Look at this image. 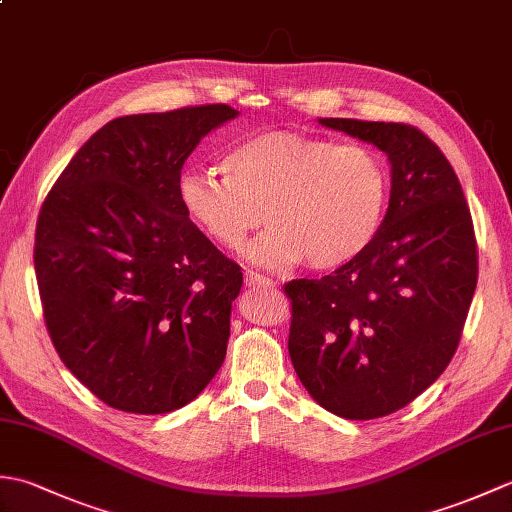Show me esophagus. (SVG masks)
<instances>
[{
	"mask_svg": "<svg viewBox=\"0 0 512 512\" xmlns=\"http://www.w3.org/2000/svg\"><path fill=\"white\" fill-rule=\"evenodd\" d=\"M244 284L248 288H266V286H273V279L259 275V273H255V270H246Z\"/></svg>",
	"mask_w": 512,
	"mask_h": 512,
	"instance_id": "obj_1",
	"label": "esophagus"
}]
</instances>
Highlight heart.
<instances>
[{
    "mask_svg": "<svg viewBox=\"0 0 512 512\" xmlns=\"http://www.w3.org/2000/svg\"><path fill=\"white\" fill-rule=\"evenodd\" d=\"M222 171L224 178L184 171L180 204L228 250L242 248L266 220L270 228L248 248L257 264L306 259L308 268L328 273L363 255L383 224L389 171L383 156L361 143L275 129L233 147Z\"/></svg>",
    "mask_w": 512,
    "mask_h": 512,
    "instance_id": "b5f03b06",
    "label": "heart"
}]
</instances>
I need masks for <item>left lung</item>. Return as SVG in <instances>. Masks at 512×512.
Here are the masks:
<instances>
[{
	"label": "left lung",
	"instance_id": "obj_1",
	"mask_svg": "<svg viewBox=\"0 0 512 512\" xmlns=\"http://www.w3.org/2000/svg\"><path fill=\"white\" fill-rule=\"evenodd\" d=\"M319 123L385 151L389 209L363 255L284 286L288 352L308 394L347 420L407 407L458 350L477 286V242L451 162L418 127L356 118Z\"/></svg>",
	"mask_w": 512,
	"mask_h": 512
}]
</instances>
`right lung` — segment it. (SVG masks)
I'll list each match as a JSON object with an SVG mask.
<instances>
[{"instance_id": "obj_1", "label": "right lung", "mask_w": 512, "mask_h": 512, "mask_svg": "<svg viewBox=\"0 0 512 512\" xmlns=\"http://www.w3.org/2000/svg\"><path fill=\"white\" fill-rule=\"evenodd\" d=\"M237 110L224 103L114 118L41 204L35 273L63 365L105 405L167 413L226 356L242 268L178 198L184 160Z\"/></svg>"}]
</instances>
